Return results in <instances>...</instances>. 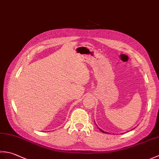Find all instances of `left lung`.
<instances>
[{"mask_svg":"<svg viewBox=\"0 0 159 159\" xmlns=\"http://www.w3.org/2000/svg\"><path fill=\"white\" fill-rule=\"evenodd\" d=\"M99 129L100 130V131H101V132H102V133H106V132H104V130H101V129H100V128H99Z\"/></svg>","mask_w":159,"mask_h":159,"instance_id":"8db88e82","label":"left lung"}]
</instances>
